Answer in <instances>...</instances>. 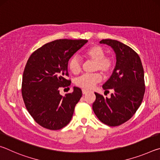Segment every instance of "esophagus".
<instances>
[{"label":"esophagus","mask_w":160,"mask_h":160,"mask_svg":"<svg viewBox=\"0 0 160 160\" xmlns=\"http://www.w3.org/2000/svg\"><path fill=\"white\" fill-rule=\"evenodd\" d=\"M82 94H86L88 92V90H85V89H83V90H82Z\"/></svg>","instance_id":"1"}]
</instances>
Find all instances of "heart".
<instances>
[{"mask_svg": "<svg viewBox=\"0 0 160 160\" xmlns=\"http://www.w3.org/2000/svg\"><path fill=\"white\" fill-rule=\"evenodd\" d=\"M83 56L85 58L94 61L93 71H100L103 75H108L114 69L115 61L111 56L105 55L104 48L99 45H93L84 51ZM68 68L74 75L79 74L82 70V64L79 58L72 56L68 61ZM102 80V75L99 72L92 74H84L76 80V85L79 88L91 90L97 83Z\"/></svg>", "mask_w": 160, "mask_h": 160, "instance_id": "b5f03b06", "label": "heart"}]
</instances>
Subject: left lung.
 Listing matches in <instances>:
<instances>
[{
  "mask_svg": "<svg viewBox=\"0 0 160 160\" xmlns=\"http://www.w3.org/2000/svg\"><path fill=\"white\" fill-rule=\"evenodd\" d=\"M99 43L110 46L116 53L115 68L102 86L105 92L112 90L113 92L109 98L94 92L92 109L103 123L120 126L128 121L141 104L145 90L144 70L138 54L128 46L109 39Z\"/></svg>",
  "mask_w": 160,
  "mask_h": 160,
  "instance_id": "obj_1",
  "label": "left lung"
}]
</instances>
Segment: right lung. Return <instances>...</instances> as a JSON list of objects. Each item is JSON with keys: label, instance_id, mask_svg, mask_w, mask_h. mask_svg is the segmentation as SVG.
Here are the masks:
<instances>
[{"label": "right lung", "instance_id": "add662e5", "mask_svg": "<svg viewBox=\"0 0 160 160\" xmlns=\"http://www.w3.org/2000/svg\"><path fill=\"white\" fill-rule=\"evenodd\" d=\"M88 42L85 39H57L37 49L24 70L22 95L26 109L45 128L59 130L71 120L82 90L74 87L71 93L61 95V88L70 85L68 63L71 56Z\"/></svg>", "mask_w": 160, "mask_h": 160}]
</instances>
